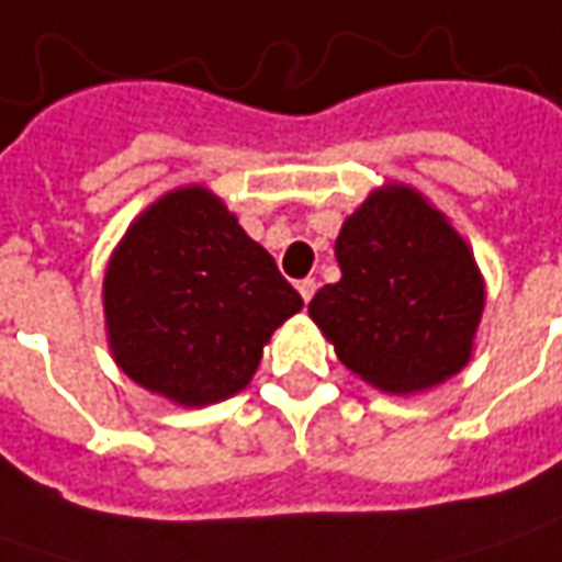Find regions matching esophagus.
<instances>
[{
  "instance_id": "34e87169",
  "label": "esophagus",
  "mask_w": 562,
  "mask_h": 562,
  "mask_svg": "<svg viewBox=\"0 0 562 562\" xmlns=\"http://www.w3.org/2000/svg\"><path fill=\"white\" fill-rule=\"evenodd\" d=\"M315 278H303V281H296V291H300V296H303V303H310L313 300V293H315Z\"/></svg>"
}]
</instances>
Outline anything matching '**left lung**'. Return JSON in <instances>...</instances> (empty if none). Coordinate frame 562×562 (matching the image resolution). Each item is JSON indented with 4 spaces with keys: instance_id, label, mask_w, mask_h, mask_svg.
<instances>
[{
    "instance_id": "8db88e82",
    "label": "left lung",
    "mask_w": 562,
    "mask_h": 562,
    "mask_svg": "<svg viewBox=\"0 0 562 562\" xmlns=\"http://www.w3.org/2000/svg\"><path fill=\"white\" fill-rule=\"evenodd\" d=\"M340 281L310 303L337 359L381 391L409 394L469 359L485 284L463 237L409 187L375 190L344 222Z\"/></svg>"
}]
</instances>
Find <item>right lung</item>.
I'll list each match as a JSON object with an SVG mask.
<instances>
[{
    "instance_id": "add662e5",
    "label": "right lung",
    "mask_w": 562,
    "mask_h": 562,
    "mask_svg": "<svg viewBox=\"0 0 562 562\" xmlns=\"http://www.w3.org/2000/svg\"><path fill=\"white\" fill-rule=\"evenodd\" d=\"M105 325L137 384L205 406L247 387L303 296L203 187L149 205L105 271Z\"/></svg>"
}]
</instances>
